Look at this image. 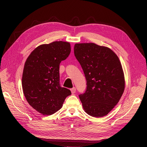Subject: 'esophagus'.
Instances as JSON below:
<instances>
[{
    "instance_id": "1",
    "label": "esophagus",
    "mask_w": 147,
    "mask_h": 147,
    "mask_svg": "<svg viewBox=\"0 0 147 147\" xmlns=\"http://www.w3.org/2000/svg\"><path fill=\"white\" fill-rule=\"evenodd\" d=\"M70 91H71V92H72V94H74V93H75V92H76V88H73L71 89Z\"/></svg>"
}]
</instances>
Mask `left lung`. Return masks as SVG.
I'll return each mask as SVG.
<instances>
[{"label": "left lung", "instance_id": "8db88e82", "mask_svg": "<svg viewBox=\"0 0 147 147\" xmlns=\"http://www.w3.org/2000/svg\"><path fill=\"white\" fill-rule=\"evenodd\" d=\"M74 54L87 82L85 92L79 95L83 108L91 117H103L118 104L124 91L120 61L110 48L94 43H75Z\"/></svg>", "mask_w": 147, "mask_h": 147}]
</instances>
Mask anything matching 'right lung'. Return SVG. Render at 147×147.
I'll return each mask as SVG.
<instances>
[{"mask_svg": "<svg viewBox=\"0 0 147 147\" xmlns=\"http://www.w3.org/2000/svg\"><path fill=\"white\" fill-rule=\"evenodd\" d=\"M70 51L67 42L42 44L31 52L25 62L22 77L24 95L29 104L43 115L57 112L71 94L69 90L59 84V64Z\"/></svg>", "mask_w": 147, "mask_h": 147, "instance_id": "obj_1", "label": "right lung"}]
</instances>
